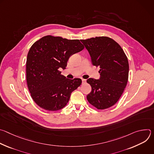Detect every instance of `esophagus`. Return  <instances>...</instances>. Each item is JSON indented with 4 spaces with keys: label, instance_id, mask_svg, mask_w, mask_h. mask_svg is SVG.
I'll return each mask as SVG.
<instances>
[{
    "label": "esophagus",
    "instance_id": "obj_1",
    "mask_svg": "<svg viewBox=\"0 0 154 154\" xmlns=\"http://www.w3.org/2000/svg\"><path fill=\"white\" fill-rule=\"evenodd\" d=\"M82 83H85V82H86V80L85 79H82Z\"/></svg>",
    "mask_w": 154,
    "mask_h": 154
}]
</instances>
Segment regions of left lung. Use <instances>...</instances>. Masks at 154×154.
Returning <instances> with one entry per match:
<instances>
[{
	"instance_id": "8db88e82",
	"label": "left lung",
	"mask_w": 154,
	"mask_h": 154,
	"mask_svg": "<svg viewBox=\"0 0 154 154\" xmlns=\"http://www.w3.org/2000/svg\"><path fill=\"white\" fill-rule=\"evenodd\" d=\"M88 51L92 63L99 66V80H87L91 92L86 96L88 101L98 109L114 105L122 96L128 78L127 57L118 42L107 36L81 39Z\"/></svg>"
}]
</instances>
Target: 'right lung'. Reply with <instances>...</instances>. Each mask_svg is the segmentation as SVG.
<instances>
[{"label": "right lung", "mask_w": 154, "mask_h": 154, "mask_svg": "<svg viewBox=\"0 0 154 154\" xmlns=\"http://www.w3.org/2000/svg\"><path fill=\"white\" fill-rule=\"evenodd\" d=\"M79 39L47 35L31 46L27 57L26 80L34 102L48 111L67 105L71 93L82 83L80 79H66L60 69H66L72 55L84 49Z\"/></svg>", "instance_id": "add662e5"}]
</instances>
